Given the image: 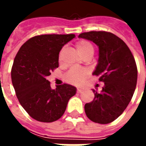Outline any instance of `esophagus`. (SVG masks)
<instances>
[{
	"instance_id": "1",
	"label": "esophagus",
	"mask_w": 146,
	"mask_h": 146,
	"mask_svg": "<svg viewBox=\"0 0 146 146\" xmlns=\"http://www.w3.org/2000/svg\"><path fill=\"white\" fill-rule=\"evenodd\" d=\"M77 93H81L83 92V89L80 88H77V90H76Z\"/></svg>"
}]
</instances>
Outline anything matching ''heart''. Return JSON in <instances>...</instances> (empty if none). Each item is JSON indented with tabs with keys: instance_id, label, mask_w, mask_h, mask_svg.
Returning <instances> with one entry per match:
<instances>
[{
	"instance_id": "obj_1",
	"label": "heart",
	"mask_w": 146,
	"mask_h": 146,
	"mask_svg": "<svg viewBox=\"0 0 146 146\" xmlns=\"http://www.w3.org/2000/svg\"><path fill=\"white\" fill-rule=\"evenodd\" d=\"M76 50L82 56L88 52H94V48L92 44L87 40H80L76 43ZM88 75V71L84 69L72 68L66 74V80L73 84H80L82 83Z\"/></svg>"
}]
</instances>
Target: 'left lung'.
<instances>
[{"instance_id":"left-lung-1","label":"left lung","mask_w":146,"mask_h":146,"mask_svg":"<svg viewBox=\"0 0 146 146\" xmlns=\"http://www.w3.org/2000/svg\"><path fill=\"white\" fill-rule=\"evenodd\" d=\"M78 36L98 47V64L92 74L104 82L101 92L92 90L95 98L84 106L86 115L93 122L110 123L122 114L134 95L138 78L135 58L123 40L112 33L91 31Z\"/></svg>"}]
</instances>
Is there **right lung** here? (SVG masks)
Masks as SVG:
<instances>
[{"label":"right lung","instance_id":"add662e5","mask_svg":"<svg viewBox=\"0 0 146 146\" xmlns=\"http://www.w3.org/2000/svg\"><path fill=\"white\" fill-rule=\"evenodd\" d=\"M74 34L33 36L22 45L11 68V81L19 102L32 118L40 122L57 120L75 95L74 86L64 84L51 89L46 77L58 67V54Z\"/></svg>","mask_w":146,"mask_h":146}]
</instances>
